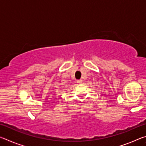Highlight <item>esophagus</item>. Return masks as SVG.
Returning a JSON list of instances; mask_svg holds the SVG:
<instances>
[{
    "label": "esophagus",
    "mask_w": 146,
    "mask_h": 146,
    "mask_svg": "<svg viewBox=\"0 0 146 146\" xmlns=\"http://www.w3.org/2000/svg\"><path fill=\"white\" fill-rule=\"evenodd\" d=\"M76 82H77V83H78V84H82V80H76Z\"/></svg>",
    "instance_id": "1"
}]
</instances>
